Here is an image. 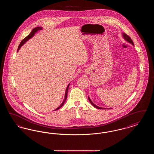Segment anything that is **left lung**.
I'll list each match as a JSON object with an SVG mask.
<instances>
[{"instance_id":"1","label":"left lung","mask_w":154,"mask_h":154,"mask_svg":"<svg viewBox=\"0 0 154 154\" xmlns=\"http://www.w3.org/2000/svg\"><path fill=\"white\" fill-rule=\"evenodd\" d=\"M122 34L123 38H124V40L125 41H126L128 43H131V44H132L133 45H134L133 42V41H132V39L131 38V37H130L129 36H128L127 35H126L125 33H122ZM88 100H89V102L91 103V104L93 106H94V107H95V108H96V109H103V110L106 109V108H103V107H99V106H96V104H95L94 103L92 102V100H91V99H90V97H89V96H88ZM107 109H108V110H109V109H110V108H107Z\"/></svg>"}]
</instances>
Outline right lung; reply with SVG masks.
Instances as JSON below:
<instances>
[{
  "label": "right lung",
  "mask_w": 154,
  "mask_h": 154,
  "mask_svg": "<svg viewBox=\"0 0 154 154\" xmlns=\"http://www.w3.org/2000/svg\"><path fill=\"white\" fill-rule=\"evenodd\" d=\"M43 29V28L42 27H41V26H38V27H36V28H34L32 30V32H30L29 33V35H28V36H27L24 39H23L22 41H21V43L19 45V46H18V50H17V52L19 51V50L20 49V48L22 47V45H23V44H25L27 41H28L29 39H30L32 37H33L35 36V33H37L38 30H40ZM69 85H70V83L68 84V85H67V88H66V92H65V97H64V99H63V102L62 103H61V104L57 108V109H56L55 110H54V111H56V110H58L59 109L63 104H64V103H65V102L66 101V99H67V92H68V89H69Z\"/></svg>",
  "instance_id": "1"
}]
</instances>
